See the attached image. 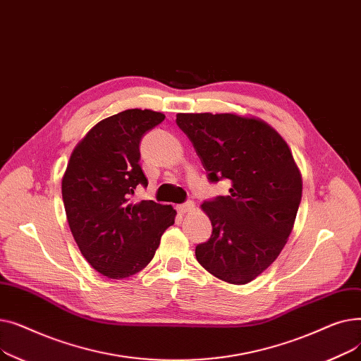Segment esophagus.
I'll return each mask as SVG.
<instances>
[{
  "label": "esophagus",
  "mask_w": 361,
  "mask_h": 361,
  "mask_svg": "<svg viewBox=\"0 0 361 361\" xmlns=\"http://www.w3.org/2000/svg\"><path fill=\"white\" fill-rule=\"evenodd\" d=\"M177 211H178V214H181V215H184V214H187V212H193V211H195V203H193L192 200H187V202H184V203H181V204L177 206Z\"/></svg>",
  "instance_id": "1"
}]
</instances>
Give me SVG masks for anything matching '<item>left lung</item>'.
<instances>
[{"label": "left lung", "mask_w": 361, "mask_h": 361, "mask_svg": "<svg viewBox=\"0 0 361 361\" xmlns=\"http://www.w3.org/2000/svg\"><path fill=\"white\" fill-rule=\"evenodd\" d=\"M209 183L230 180L228 196L206 200L202 209L212 235L196 245V259L214 276L243 286L279 256L301 202V176L278 133L235 114H177Z\"/></svg>", "instance_id": "left-lung-1"}]
</instances>
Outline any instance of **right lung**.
I'll list each match as a JSON object with an SVG mask.
<instances>
[{"label": "right lung", "instance_id": "right-lung-1", "mask_svg": "<svg viewBox=\"0 0 361 361\" xmlns=\"http://www.w3.org/2000/svg\"><path fill=\"white\" fill-rule=\"evenodd\" d=\"M164 118L150 109L118 112L94 126L70 157L61 184L70 230L90 267L108 278L142 271L174 224L173 206L131 202L136 187L147 185L140 140Z\"/></svg>", "mask_w": 361, "mask_h": 361}]
</instances>
